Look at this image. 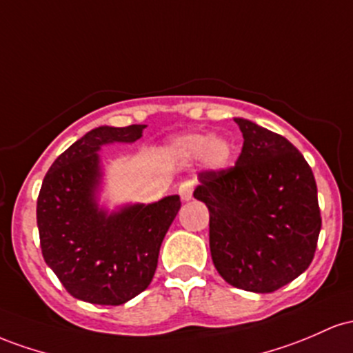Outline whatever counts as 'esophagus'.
Listing matches in <instances>:
<instances>
[{
    "label": "esophagus",
    "instance_id": "esophagus-1",
    "mask_svg": "<svg viewBox=\"0 0 353 353\" xmlns=\"http://www.w3.org/2000/svg\"><path fill=\"white\" fill-rule=\"evenodd\" d=\"M193 188H195V181L187 180L178 187V193H180L181 200H190L193 196Z\"/></svg>",
    "mask_w": 353,
    "mask_h": 353
}]
</instances>
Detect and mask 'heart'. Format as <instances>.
<instances>
[{"mask_svg": "<svg viewBox=\"0 0 353 353\" xmlns=\"http://www.w3.org/2000/svg\"><path fill=\"white\" fill-rule=\"evenodd\" d=\"M175 152L187 158L203 157L205 163L212 168H221L232 158V145L225 138H210L208 134L192 133L178 138Z\"/></svg>", "mask_w": 353, "mask_h": 353, "instance_id": "obj_1", "label": "heart"}]
</instances>
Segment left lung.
Returning <instances> with one entry per match:
<instances>
[{
    "label": "left lung",
    "mask_w": 353,
    "mask_h": 353,
    "mask_svg": "<svg viewBox=\"0 0 353 353\" xmlns=\"http://www.w3.org/2000/svg\"><path fill=\"white\" fill-rule=\"evenodd\" d=\"M243 148L228 168L203 170L193 192L210 212V252L225 282L270 294L312 263L322 228L310 165L287 138L235 118Z\"/></svg>",
    "instance_id": "left-lung-1"
}]
</instances>
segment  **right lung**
I'll return each mask as SVG.
<instances>
[{
  "label": "right lung",
  "instance_id": "obj_1",
  "mask_svg": "<svg viewBox=\"0 0 353 353\" xmlns=\"http://www.w3.org/2000/svg\"><path fill=\"white\" fill-rule=\"evenodd\" d=\"M146 125L100 126L74 141L51 165L37 203L43 259L65 290L97 305H121L146 290L161 241L181 207L180 196L134 205L106 216L94 203L98 150L137 141Z\"/></svg>",
  "mask_w": 353,
  "mask_h": 353
}]
</instances>
